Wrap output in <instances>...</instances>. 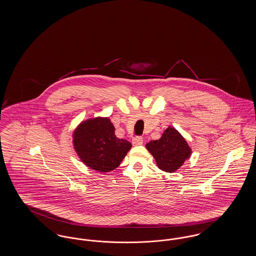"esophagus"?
I'll use <instances>...</instances> for the list:
<instances>
[{"mask_svg":"<svg viewBox=\"0 0 256 256\" xmlns=\"http://www.w3.org/2000/svg\"><path fill=\"white\" fill-rule=\"evenodd\" d=\"M132 144L134 146H140L143 144V137L141 136H137V137H134L132 139Z\"/></svg>","mask_w":256,"mask_h":256,"instance_id":"34e87169","label":"esophagus"}]
</instances>
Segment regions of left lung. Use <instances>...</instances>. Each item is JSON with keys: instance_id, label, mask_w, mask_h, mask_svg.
Segmentation results:
<instances>
[{"instance_id": "8db88e82", "label": "left lung", "mask_w": 256, "mask_h": 256, "mask_svg": "<svg viewBox=\"0 0 256 256\" xmlns=\"http://www.w3.org/2000/svg\"><path fill=\"white\" fill-rule=\"evenodd\" d=\"M146 148L156 159L159 169L167 172L180 169L191 156V148L182 134L170 126L160 139L150 141Z\"/></svg>"}]
</instances>
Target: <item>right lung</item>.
<instances>
[{
    "label": "right lung",
    "instance_id": "obj_1",
    "mask_svg": "<svg viewBox=\"0 0 256 256\" xmlns=\"http://www.w3.org/2000/svg\"><path fill=\"white\" fill-rule=\"evenodd\" d=\"M74 148L90 169L108 172L116 169L132 144L115 135L108 118L98 117L82 122L74 132Z\"/></svg>",
    "mask_w": 256,
    "mask_h": 256
}]
</instances>
